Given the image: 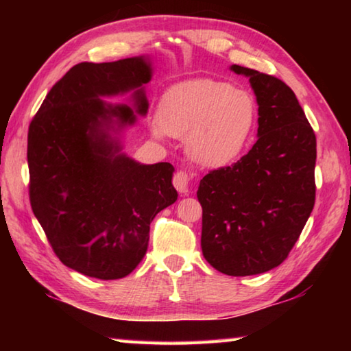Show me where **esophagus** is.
<instances>
[{
    "mask_svg": "<svg viewBox=\"0 0 351 351\" xmlns=\"http://www.w3.org/2000/svg\"><path fill=\"white\" fill-rule=\"evenodd\" d=\"M189 184H190V176L184 170H176L173 175V186L180 193H187L189 192Z\"/></svg>",
    "mask_w": 351,
    "mask_h": 351,
    "instance_id": "34e87169",
    "label": "esophagus"
}]
</instances>
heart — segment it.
Masks as SVG:
<instances>
[{"label": "heart", "mask_w": 351, "mask_h": 351, "mask_svg": "<svg viewBox=\"0 0 351 351\" xmlns=\"http://www.w3.org/2000/svg\"><path fill=\"white\" fill-rule=\"evenodd\" d=\"M257 102L251 91L215 79L170 86L159 102L152 132L186 138L189 156L204 167H221L239 156L251 134Z\"/></svg>", "instance_id": "obj_1"}]
</instances>
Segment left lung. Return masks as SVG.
I'll return each instance as SVG.
<instances>
[{"mask_svg":"<svg viewBox=\"0 0 351 351\" xmlns=\"http://www.w3.org/2000/svg\"><path fill=\"white\" fill-rule=\"evenodd\" d=\"M258 104V139L199 182L201 249L217 271L261 274L287 260L316 201V134L294 91L274 75L234 64Z\"/></svg>","mask_w":351,"mask_h":351,"instance_id":"1","label":"left lung"}]
</instances>
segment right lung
Returning a JSON list of instances; mask_svg holds the SVG:
<instances>
[{
  "instance_id": "right-lung-1",
  "label": "right lung",
  "mask_w": 351,
  "mask_h": 351,
  "mask_svg": "<svg viewBox=\"0 0 351 351\" xmlns=\"http://www.w3.org/2000/svg\"><path fill=\"white\" fill-rule=\"evenodd\" d=\"M142 57L111 63H79L58 80L34 116L27 133L29 199L52 251L80 274L116 280L144 258L150 223L178 193L173 165H142L119 154L106 130L136 121L114 96L150 80ZM136 106L148 104L136 91Z\"/></svg>"
}]
</instances>
